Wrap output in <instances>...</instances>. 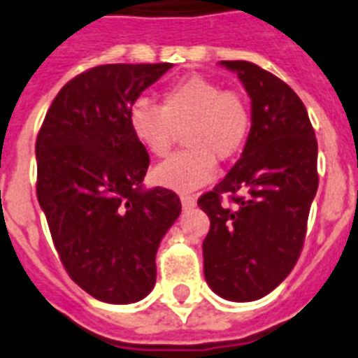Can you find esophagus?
I'll list each match as a JSON object with an SVG mask.
<instances>
[{"mask_svg": "<svg viewBox=\"0 0 358 358\" xmlns=\"http://www.w3.org/2000/svg\"><path fill=\"white\" fill-rule=\"evenodd\" d=\"M181 204L185 210H190L195 206V197L194 195H181Z\"/></svg>", "mask_w": 358, "mask_h": 358, "instance_id": "34e87169", "label": "esophagus"}]
</instances>
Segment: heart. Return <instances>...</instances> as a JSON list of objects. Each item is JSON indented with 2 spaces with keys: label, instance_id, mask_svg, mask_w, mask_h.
Masks as SVG:
<instances>
[{
  "label": "heart",
  "instance_id": "obj_1",
  "mask_svg": "<svg viewBox=\"0 0 358 358\" xmlns=\"http://www.w3.org/2000/svg\"><path fill=\"white\" fill-rule=\"evenodd\" d=\"M128 124L137 143L155 157L170 152L182 130L188 146L154 170L159 186L192 192L215 176V159L226 163L243 152L252 132V110L239 92L203 76L176 81L163 90L161 106L136 99L128 110Z\"/></svg>",
  "mask_w": 358,
  "mask_h": 358
}]
</instances>
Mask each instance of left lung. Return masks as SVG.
<instances>
[{"label":"left lung","mask_w":358,"mask_h":358,"mask_svg":"<svg viewBox=\"0 0 358 358\" xmlns=\"http://www.w3.org/2000/svg\"><path fill=\"white\" fill-rule=\"evenodd\" d=\"M237 72L252 99V132L241 159L199 197L210 217L203 243L204 279L222 299L250 302L293 270L317 194V139L301 97L250 61H221ZM228 193L236 203L222 204Z\"/></svg>","instance_id":"obj_1"}]
</instances>
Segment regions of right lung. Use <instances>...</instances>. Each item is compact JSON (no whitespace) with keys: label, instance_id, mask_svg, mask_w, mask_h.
<instances>
[{"label":"right lung","instance_id":"right-lung-1","mask_svg":"<svg viewBox=\"0 0 358 358\" xmlns=\"http://www.w3.org/2000/svg\"><path fill=\"white\" fill-rule=\"evenodd\" d=\"M172 63L99 65L70 79L36 139L38 201L70 279L97 301L130 304L155 284L159 243L181 213L166 188H143L150 155L128 110Z\"/></svg>","mask_w":358,"mask_h":358}]
</instances>
